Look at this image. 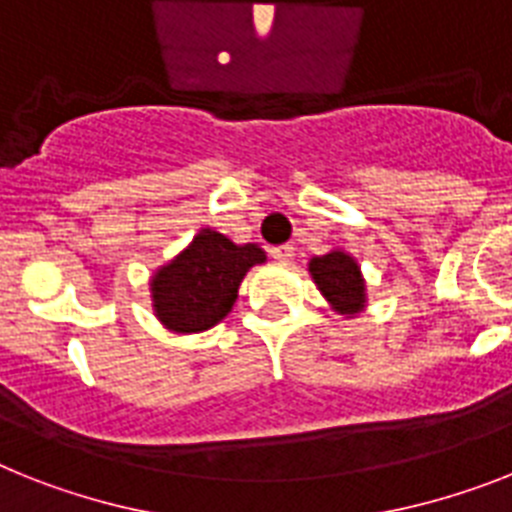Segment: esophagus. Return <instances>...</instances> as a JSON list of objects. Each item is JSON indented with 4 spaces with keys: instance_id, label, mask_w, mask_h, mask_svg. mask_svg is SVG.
I'll return each instance as SVG.
<instances>
[{
    "instance_id": "1",
    "label": "esophagus",
    "mask_w": 512,
    "mask_h": 512,
    "mask_svg": "<svg viewBox=\"0 0 512 512\" xmlns=\"http://www.w3.org/2000/svg\"><path fill=\"white\" fill-rule=\"evenodd\" d=\"M269 253H272L274 261H290L295 256V248L287 246V243H285V246H274Z\"/></svg>"
}]
</instances>
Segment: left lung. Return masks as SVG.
<instances>
[{"mask_svg": "<svg viewBox=\"0 0 512 512\" xmlns=\"http://www.w3.org/2000/svg\"><path fill=\"white\" fill-rule=\"evenodd\" d=\"M308 272L337 314L356 316L366 306V282L361 266L345 251H329L308 261Z\"/></svg>", "mask_w": 512, "mask_h": 512, "instance_id": "obj_1", "label": "left lung"}]
</instances>
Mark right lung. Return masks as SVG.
Masks as SVG:
<instances>
[{"label":"right lung","instance_id":"1","mask_svg":"<svg viewBox=\"0 0 512 512\" xmlns=\"http://www.w3.org/2000/svg\"><path fill=\"white\" fill-rule=\"evenodd\" d=\"M264 261L266 253L256 243L235 246L227 235L204 227L151 277L156 319L177 335L214 327L230 314L248 269Z\"/></svg>","mask_w":512,"mask_h":512}]
</instances>
